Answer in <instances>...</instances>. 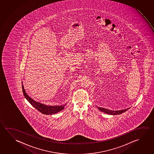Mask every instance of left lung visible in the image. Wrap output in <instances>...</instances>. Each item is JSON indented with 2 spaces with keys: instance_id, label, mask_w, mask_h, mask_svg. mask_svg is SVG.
<instances>
[{
  "instance_id": "8db88e82",
  "label": "left lung",
  "mask_w": 154,
  "mask_h": 154,
  "mask_svg": "<svg viewBox=\"0 0 154 154\" xmlns=\"http://www.w3.org/2000/svg\"><path fill=\"white\" fill-rule=\"evenodd\" d=\"M98 109L100 110V111L103 112L109 115H119V114H121L123 113L124 112H125L126 111H127L129 108L128 109H122V110H119V111H112V110H109L108 109H104V108H102V107H97Z\"/></svg>"
}]
</instances>
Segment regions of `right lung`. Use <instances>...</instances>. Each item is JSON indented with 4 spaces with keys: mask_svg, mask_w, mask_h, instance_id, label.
Here are the masks:
<instances>
[{
    "mask_svg": "<svg viewBox=\"0 0 154 154\" xmlns=\"http://www.w3.org/2000/svg\"><path fill=\"white\" fill-rule=\"evenodd\" d=\"M22 89H23V93L25 96V98L27 100V101L35 107L37 110L40 112L41 113L46 114V115H51L57 113L60 111H62L64 109V107L66 105V103L64 105H60V106H48L45 105V104L40 103L39 102L34 100L33 99L30 98L28 94L26 93L25 88L22 84Z\"/></svg>",
    "mask_w": 154,
    "mask_h": 154,
    "instance_id": "add662e5",
    "label": "right lung"
}]
</instances>
